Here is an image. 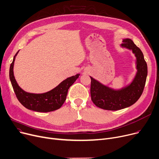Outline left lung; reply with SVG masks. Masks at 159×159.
I'll return each mask as SVG.
<instances>
[{"mask_svg":"<svg viewBox=\"0 0 159 159\" xmlns=\"http://www.w3.org/2000/svg\"><path fill=\"white\" fill-rule=\"evenodd\" d=\"M120 47L132 51L136 58L137 72L128 85L114 89L90 77V95L92 102L98 107L107 110H118L134 105L141 97L148 75L147 63L141 50L130 39H123Z\"/></svg>","mask_w":159,"mask_h":159,"instance_id":"8db88e82","label":"left lung"}]
</instances>
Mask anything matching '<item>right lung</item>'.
<instances>
[{"mask_svg": "<svg viewBox=\"0 0 159 159\" xmlns=\"http://www.w3.org/2000/svg\"><path fill=\"white\" fill-rule=\"evenodd\" d=\"M18 52L15 55L9 68V79L18 100L26 108L39 112H49L59 109L66 99L69 89L80 74H77L75 76L67 78L58 86L47 92L42 94L27 92L18 85L14 76V63Z\"/></svg>", "mask_w": 159, "mask_h": 159, "instance_id": "obj_1", "label": "right lung"}]
</instances>
